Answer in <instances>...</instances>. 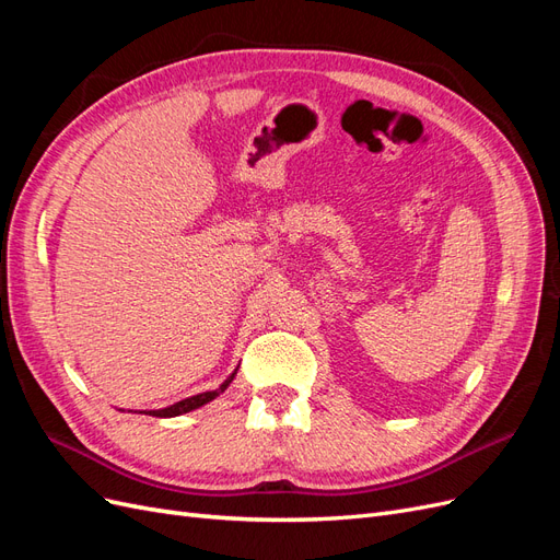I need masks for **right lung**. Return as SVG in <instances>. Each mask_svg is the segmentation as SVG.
Here are the masks:
<instances>
[{"label": "right lung", "instance_id": "right-lung-1", "mask_svg": "<svg viewBox=\"0 0 560 560\" xmlns=\"http://www.w3.org/2000/svg\"><path fill=\"white\" fill-rule=\"evenodd\" d=\"M238 371V369H235ZM235 371L233 374L219 385L217 389H210V393H200V395H194V397H186V399H182V401H175L173 406H165V409H159V411H149V416H156V418H175V416H182V413H189V411H194V409H200L202 404H208V401H212L214 397H219L224 393V389L231 385V381L235 378Z\"/></svg>", "mask_w": 560, "mask_h": 560}]
</instances>
